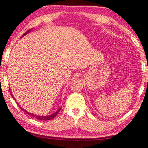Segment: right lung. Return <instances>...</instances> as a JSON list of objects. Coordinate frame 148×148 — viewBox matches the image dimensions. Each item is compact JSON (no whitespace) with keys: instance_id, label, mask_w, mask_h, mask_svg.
<instances>
[{"instance_id":"1","label":"right lung","mask_w":148,"mask_h":148,"mask_svg":"<svg viewBox=\"0 0 148 148\" xmlns=\"http://www.w3.org/2000/svg\"><path fill=\"white\" fill-rule=\"evenodd\" d=\"M31 30H32V29H29V30H28L27 32H26L23 35V36H25L26 34H27L28 33L30 32V31H31ZM23 36H22V37H23ZM11 94H12V97H13L14 100H15V98L14 97V96L12 95V93H11ZM15 101H16V100H15ZM19 107H20V108H21V110H24L25 112V113L28 114H29V116H32L34 117V118L37 119H38V120H40V121H49V120H51V119H54V117L56 116L57 115V114L58 113V112L60 111V109H61V107H60V108H59V109H58V110H57L56 112H55L54 113H53L52 114H50V115H46V116H40V115H37V114H32V113L28 112L27 111V110H25V109H23V108H22V107H21L20 106H19Z\"/></svg>"}]
</instances>
